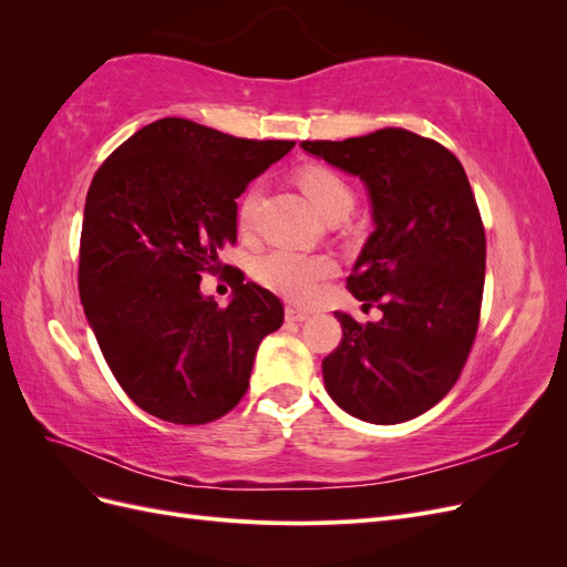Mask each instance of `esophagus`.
I'll return each instance as SVG.
<instances>
[{
	"label": "esophagus",
	"mask_w": 567,
	"mask_h": 567,
	"mask_svg": "<svg viewBox=\"0 0 567 567\" xmlns=\"http://www.w3.org/2000/svg\"><path fill=\"white\" fill-rule=\"evenodd\" d=\"M310 319V315H307L305 310H298V307H286V321H296V323H302Z\"/></svg>",
	"instance_id": "esophagus-1"
}]
</instances>
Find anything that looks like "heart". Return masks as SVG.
Here are the masks:
<instances>
[{"label": "heart", "instance_id": "b5f03b06", "mask_svg": "<svg viewBox=\"0 0 567 567\" xmlns=\"http://www.w3.org/2000/svg\"><path fill=\"white\" fill-rule=\"evenodd\" d=\"M300 186L312 200L317 213L323 219H331L338 215H350L354 205V194L348 182L336 175L329 167H307L300 175ZM257 196L250 194L244 200V208L238 219L241 227H248L252 219ZM333 274V262L326 260L321 255H305L296 250L277 248L265 252L255 265V277L271 293H279L288 300L307 302L312 300L319 286Z\"/></svg>", "mask_w": 567, "mask_h": 567}]
</instances>
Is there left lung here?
Listing matches in <instances>:
<instances>
[{
  "label": "left lung",
  "instance_id": "8db88e82",
  "mask_svg": "<svg viewBox=\"0 0 567 567\" xmlns=\"http://www.w3.org/2000/svg\"><path fill=\"white\" fill-rule=\"evenodd\" d=\"M300 148L367 186L373 231L348 288L383 312L367 326L333 312L342 340L321 362L326 392L359 421L416 419L452 390L477 331L485 229L466 169L402 127Z\"/></svg>",
  "mask_w": 567,
  "mask_h": 567
}]
</instances>
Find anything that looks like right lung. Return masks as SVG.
<instances>
[{
    "instance_id": "right-lung-1",
    "label": "right lung",
    "mask_w": 567,
    "mask_h": 567,
    "mask_svg": "<svg viewBox=\"0 0 567 567\" xmlns=\"http://www.w3.org/2000/svg\"><path fill=\"white\" fill-rule=\"evenodd\" d=\"M293 146L163 117L94 175L80 300L115 381L151 416H225L248 390L257 346L284 323L281 300L241 271L227 307L200 293V274L217 271L236 244V198Z\"/></svg>"
}]
</instances>
